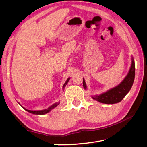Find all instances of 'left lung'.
I'll use <instances>...</instances> for the list:
<instances>
[{
	"label": "left lung",
	"instance_id": "left-lung-1",
	"mask_svg": "<svg viewBox=\"0 0 147 147\" xmlns=\"http://www.w3.org/2000/svg\"><path fill=\"white\" fill-rule=\"evenodd\" d=\"M134 78H135V63H134L133 57H131V64L130 70L123 80L115 88L109 89L106 92H104L100 94H96V95L92 96L91 97L99 102L106 104L120 102L130 91L131 86L133 85ZM83 86L84 89H87L85 80L84 78Z\"/></svg>",
	"mask_w": 147,
	"mask_h": 147
}]
</instances>
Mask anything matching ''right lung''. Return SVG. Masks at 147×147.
Returning <instances> with one entry per match:
<instances>
[{
    "label": "right lung",
    "mask_w": 147,
    "mask_h": 147,
    "mask_svg": "<svg viewBox=\"0 0 147 147\" xmlns=\"http://www.w3.org/2000/svg\"><path fill=\"white\" fill-rule=\"evenodd\" d=\"M69 80H70V78H69L65 82V84H63V89L65 88V86L67 85V84L68 82L69 81ZM59 104V102L54 103V104H53V105H52V106L49 107L48 108H47V109H42V110H29V109H26V108H23H23L24 109H25L26 111H28V112L30 113L35 114V115H44V114H46V113H47L50 112V111H51L52 110V109H54V108H56V107L57 106H58Z\"/></svg>",
    "instance_id": "1"
}]
</instances>
